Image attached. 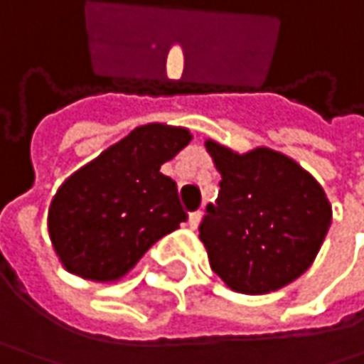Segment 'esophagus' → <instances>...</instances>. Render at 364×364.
<instances>
[{
    "mask_svg": "<svg viewBox=\"0 0 364 364\" xmlns=\"http://www.w3.org/2000/svg\"><path fill=\"white\" fill-rule=\"evenodd\" d=\"M200 221H202V210H198V213H191V215H189V228H191V230H198Z\"/></svg>",
    "mask_w": 364,
    "mask_h": 364,
    "instance_id": "34e87169",
    "label": "esophagus"
}]
</instances>
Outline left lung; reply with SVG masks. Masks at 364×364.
I'll return each instance as SVG.
<instances>
[{
  "instance_id": "left-lung-1",
  "label": "left lung",
  "mask_w": 364,
  "mask_h": 364,
  "mask_svg": "<svg viewBox=\"0 0 364 364\" xmlns=\"http://www.w3.org/2000/svg\"><path fill=\"white\" fill-rule=\"evenodd\" d=\"M219 198L206 206L200 240L213 272L236 293L263 295L299 278L331 225L327 193L293 158L269 147L247 154L208 139Z\"/></svg>"
}]
</instances>
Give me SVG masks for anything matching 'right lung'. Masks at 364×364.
I'll return each instance as SVG.
<instances>
[{"mask_svg": "<svg viewBox=\"0 0 364 364\" xmlns=\"http://www.w3.org/2000/svg\"><path fill=\"white\" fill-rule=\"evenodd\" d=\"M189 141L181 126H136L65 179L48 208V232L67 272L115 282L179 228L187 215L177 183L160 168Z\"/></svg>", "mask_w": 364, "mask_h": 364, "instance_id": "add662e5", "label": "right lung"}]
</instances>
